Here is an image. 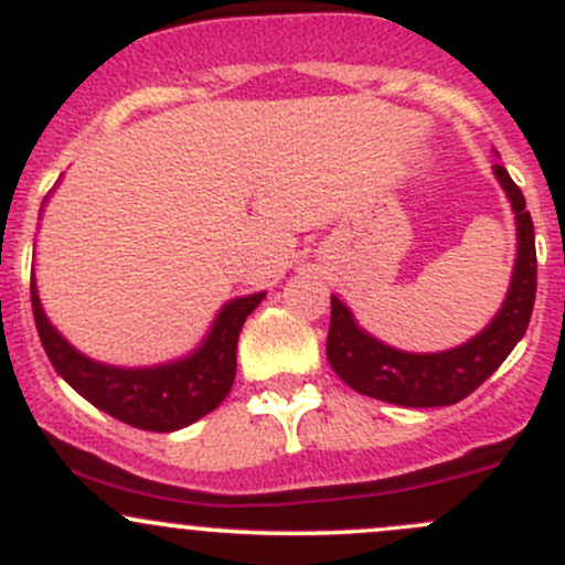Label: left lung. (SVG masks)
Instances as JSON below:
<instances>
[{
	"instance_id": "obj_1",
	"label": "left lung",
	"mask_w": 565,
	"mask_h": 565,
	"mask_svg": "<svg viewBox=\"0 0 565 565\" xmlns=\"http://www.w3.org/2000/svg\"><path fill=\"white\" fill-rule=\"evenodd\" d=\"M500 185L511 199L516 215V265L509 295L498 317L467 344L448 352L393 350L355 322L352 311L339 298H330L328 361L333 372L363 396L402 407H446L470 396L494 369L509 358L516 341L525 335L535 303V235L533 218L525 210V196L505 167L494 163Z\"/></svg>"
}]
</instances>
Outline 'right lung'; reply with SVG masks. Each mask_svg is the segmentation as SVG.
<instances>
[{
	"label": "right lung",
	"mask_w": 565,
	"mask_h": 565,
	"mask_svg": "<svg viewBox=\"0 0 565 565\" xmlns=\"http://www.w3.org/2000/svg\"><path fill=\"white\" fill-rule=\"evenodd\" d=\"M265 292L226 303L215 317L207 339L196 352L174 363L150 369H119L89 361L67 344L40 306L32 278V315L51 366L89 404L145 431H174L213 413L232 391L237 372V339L246 317L262 303Z\"/></svg>",
	"instance_id": "add662e5"
}]
</instances>
